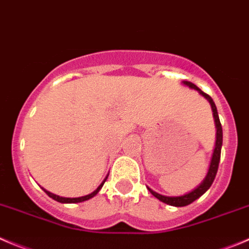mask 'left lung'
<instances>
[{"instance_id": "obj_1", "label": "left lung", "mask_w": 249, "mask_h": 249, "mask_svg": "<svg viewBox=\"0 0 249 249\" xmlns=\"http://www.w3.org/2000/svg\"><path fill=\"white\" fill-rule=\"evenodd\" d=\"M183 84L187 86H190L191 89H195V90L198 91V92L201 93L203 97H206L207 100L209 101V103H211L212 109H213L214 120H215V125H216V142H215V148H214L213 158H212L208 174H207V176H206V178L203 180V182H202L201 185L197 187V189H195L194 191H191L190 194L183 195V196L166 197V196H161V195L157 194V192L152 191L151 189H148L149 192H151V194L153 195L156 198H158L159 201H161L163 203H166V204H169V206H174V207L189 206V204H191L192 202L196 201L197 198H199V197H201L202 195H203L204 192H206L207 190L211 187L212 183H213V181H214V178H215L216 171H218V168H219V161H220V153H221V144H223V127H221V123H220V119H219L218 110H216L214 101L212 100L211 96L207 95V93H204L203 91H202L201 89L197 88L195 84L190 83V81H183Z\"/></svg>"}]
</instances>
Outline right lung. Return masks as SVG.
I'll return each mask as SVG.
<instances>
[{
	"mask_svg": "<svg viewBox=\"0 0 249 249\" xmlns=\"http://www.w3.org/2000/svg\"><path fill=\"white\" fill-rule=\"evenodd\" d=\"M108 178V176H107ZM107 178H105V181H103L102 183H101L100 186H98L97 189L95 190V191L92 192V194H90V195H88V196H83V197H78V198H64V197H59V196H57V195H53V194H51V192H48V191H46L45 189H43V191L46 192V194L48 195V196L51 197V198H53L54 199V201H57V202H60V203H79V202H84V201H88V199H90V198H92L93 196H96V195L98 194V191H100L101 189H102V186H103V183L106 182V180H107Z\"/></svg>",
	"mask_w": 249,
	"mask_h": 249,
	"instance_id": "right-lung-1",
	"label": "right lung"
}]
</instances>
